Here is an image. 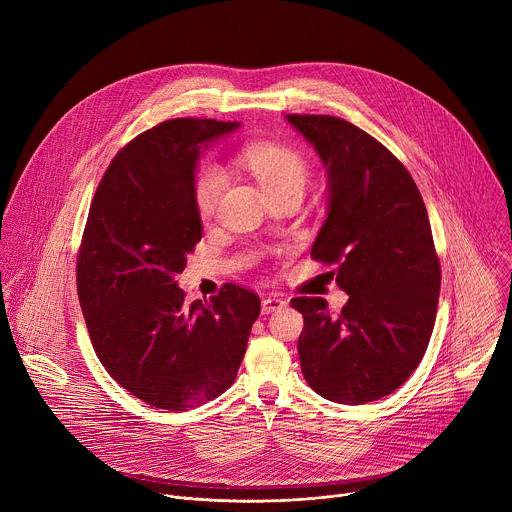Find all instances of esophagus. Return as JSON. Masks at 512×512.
I'll return each mask as SVG.
<instances>
[{"instance_id":"34e87169","label":"esophagus","mask_w":512,"mask_h":512,"mask_svg":"<svg viewBox=\"0 0 512 512\" xmlns=\"http://www.w3.org/2000/svg\"><path fill=\"white\" fill-rule=\"evenodd\" d=\"M285 306V300H281V298H277V296H269V298H265L263 302H261V312L263 314H271V312H275V310H281Z\"/></svg>"}]
</instances>
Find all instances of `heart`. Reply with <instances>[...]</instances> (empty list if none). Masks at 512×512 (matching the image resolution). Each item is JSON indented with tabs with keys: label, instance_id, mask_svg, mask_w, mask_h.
Returning a JSON list of instances; mask_svg holds the SVG:
<instances>
[{
	"label": "heart",
	"instance_id": "obj_1",
	"mask_svg": "<svg viewBox=\"0 0 512 512\" xmlns=\"http://www.w3.org/2000/svg\"><path fill=\"white\" fill-rule=\"evenodd\" d=\"M241 162L257 178L267 196L277 192H304L308 184V162L289 145L257 141L241 152ZM229 184L227 170L216 162H204L194 178V202L202 216L214 212Z\"/></svg>",
	"mask_w": 512,
	"mask_h": 512
}]
</instances>
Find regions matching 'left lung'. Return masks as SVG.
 <instances>
[{"label":"left lung","instance_id":"1","mask_svg":"<svg viewBox=\"0 0 512 512\" xmlns=\"http://www.w3.org/2000/svg\"><path fill=\"white\" fill-rule=\"evenodd\" d=\"M316 150L328 212L312 257L338 263L348 294L338 316L322 298H294L304 316L302 373L324 399L362 405L391 395L421 362L442 271L423 198L405 166L369 133L330 115H285Z\"/></svg>","mask_w":512,"mask_h":512}]
</instances>
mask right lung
<instances>
[{"mask_svg": "<svg viewBox=\"0 0 512 512\" xmlns=\"http://www.w3.org/2000/svg\"><path fill=\"white\" fill-rule=\"evenodd\" d=\"M241 123L172 119L137 135L109 164L77 261L79 302L107 373L152 407L186 411L227 391L261 302L227 283L184 298L176 275L202 239L194 178L208 145Z\"/></svg>", "mask_w": 512, "mask_h": 512, "instance_id": "1", "label": "right lung"}]
</instances>
